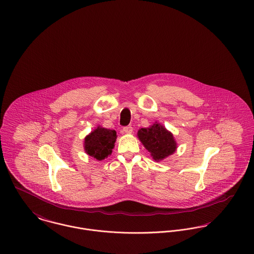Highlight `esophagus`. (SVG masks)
I'll list each match as a JSON object with an SVG mask.
<instances>
[{
	"instance_id": "34e87169",
	"label": "esophagus",
	"mask_w": 254,
	"mask_h": 254,
	"mask_svg": "<svg viewBox=\"0 0 254 254\" xmlns=\"http://www.w3.org/2000/svg\"><path fill=\"white\" fill-rule=\"evenodd\" d=\"M132 127L131 126H127V127H124V128H123V131L125 132V133H131L132 132Z\"/></svg>"
}]
</instances>
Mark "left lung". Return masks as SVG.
<instances>
[{"label":"left lung","instance_id":"left-lung-1","mask_svg":"<svg viewBox=\"0 0 254 254\" xmlns=\"http://www.w3.org/2000/svg\"><path fill=\"white\" fill-rule=\"evenodd\" d=\"M137 135L156 161L172 155L176 151L177 144L172 133L159 124L139 129Z\"/></svg>","mask_w":254,"mask_h":254}]
</instances>
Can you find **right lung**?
Here are the masks:
<instances>
[{
	"instance_id": "1",
	"label": "right lung",
	"mask_w": 254,
	"mask_h": 254,
	"mask_svg": "<svg viewBox=\"0 0 254 254\" xmlns=\"http://www.w3.org/2000/svg\"><path fill=\"white\" fill-rule=\"evenodd\" d=\"M116 138L115 130L98 127L85 138L86 153L98 160H102L112 153Z\"/></svg>"
}]
</instances>
